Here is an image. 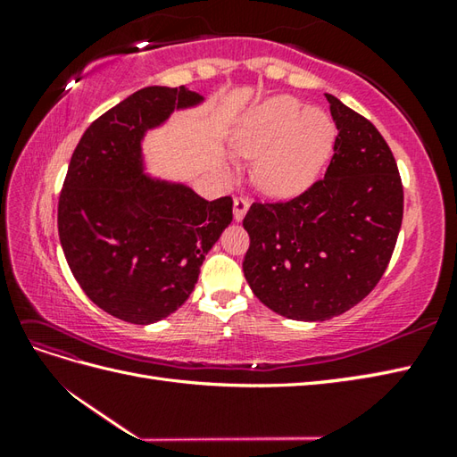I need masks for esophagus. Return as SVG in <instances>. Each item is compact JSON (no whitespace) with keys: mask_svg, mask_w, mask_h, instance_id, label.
I'll return each mask as SVG.
<instances>
[{"mask_svg":"<svg viewBox=\"0 0 457 457\" xmlns=\"http://www.w3.org/2000/svg\"><path fill=\"white\" fill-rule=\"evenodd\" d=\"M247 210H249V200L244 198V196H236L234 198V218H236V221L244 220Z\"/></svg>","mask_w":457,"mask_h":457,"instance_id":"34e87169","label":"esophagus"}]
</instances>
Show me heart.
Instances as JSON below:
<instances>
[{
  "mask_svg": "<svg viewBox=\"0 0 457 457\" xmlns=\"http://www.w3.org/2000/svg\"><path fill=\"white\" fill-rule=\"evenodd\" d=\"M336 125L322 110L293 96H277L251 112L234 135V151L257 159L255 179L270 194L308 188L326 167Z\"/></svg>",
  "mask_w": 457,
  "mask_h": 457,
  "instance_id": "b5f03b06",
  "label": "heart"
}]
</instances>
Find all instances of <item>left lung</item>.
Returning a JSON list of instances; mask_svg holds the SVG:
<instances>
[{
	"label": "left lung",
	"mask_w": 457,
	"mask_h": 457,
	"mask_svg": "<svg viewBox=\"0 0 457 457\" xmlns=\"http://www.w3.org/2000/svg\"><path fill=\"white\" fill-rule=\"evenodd\" d=\"M337 128L324 179L244 218V273L253 295L290 320L322 322L371 293L403 223V182L375 125L326 94Z\"/></svg>",
	"instance_id": "obj_1"
}]
</instances>
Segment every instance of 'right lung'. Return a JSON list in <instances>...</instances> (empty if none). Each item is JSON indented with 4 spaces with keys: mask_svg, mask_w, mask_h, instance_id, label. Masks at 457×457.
<instances>
[{
    "mask_svg": "<svg viewBox=\"0 0 457 457\" xmlns=\"http://www.w3.org/2000/svg\"><path fill=\"white\" fill-rule=\"evenodd\" d=\"M200 102L184 86L135 92L84 131L68 164L58 198L66 263L86 296L123 322H159L187 303L234 220L231 196L208 202L143 174L145 131Z\"/></svg>",
    "mask_w": 457,
    "mask_h": 457,
    "instance_id": "right-lung-1",
    "label": "right lung"
}]
</instances>
